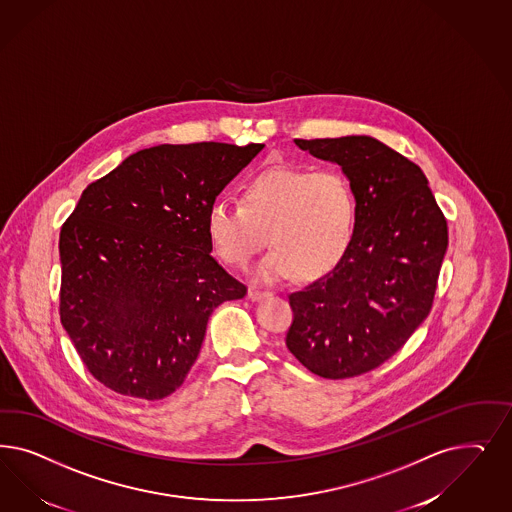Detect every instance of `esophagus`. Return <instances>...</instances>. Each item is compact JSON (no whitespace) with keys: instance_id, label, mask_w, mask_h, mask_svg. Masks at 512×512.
Masks as SVG:
<instances>
[{"instance_id":"esophagus-1","label":"esophagus","mask_w":512,"mask_h":512,"mask_svg":"<svg viewBox=\"0 0 512 512\" xmlns=\"http://www.w3.org/2000/svg\"><path fill=\"white\" fill-rule=\"evenodd\" d=\"M271 296V292L267 290H260V288H248V299L252 301H258V299H264V297Z\"/></svg>"}]
</instances>
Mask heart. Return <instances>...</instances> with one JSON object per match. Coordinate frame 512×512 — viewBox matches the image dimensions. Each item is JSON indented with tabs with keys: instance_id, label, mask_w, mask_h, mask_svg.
Instances as JSON below:
<instances>
[{
	"instance_id": "obj_1",
	"label": "heart",
	"mask_w": 512,
	"mask_h": 512,
	"mask_svg": "<svg viewBox=\"0 0 512 512\" xmlns=\"http://www.w3.org/2000/svg\"><path fill=\"white\" fill-rule=\"evenodd\" d=\"M241 205L216 201L207 211V235L218 258L247 267L273 248L256 277L271 282L297 273L318 279L339 264L354 239L356 196L337 169L273 167L241 188Z\"/></svg>"
}]
</instances>
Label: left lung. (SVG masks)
Returning <instances> with one entry per match:
<instances>
[{"mask_svg":"<svg viewBox=\"0 0 512 512\" xmlns=\"http://www.w3.org/2000/svg\"><path fill=\"white\" fill-rule=\"evenodd\" d=\"M341 165L356 196L345 258L290 294L286 347L322 379H350L392 358L426 320L448 247L443 211L418 165L367 135L296 139Z\"/></svg>","mask_w":512,"mask_h":512,"instance_id":"8db88e82","label":"left lung"}]
</instances>
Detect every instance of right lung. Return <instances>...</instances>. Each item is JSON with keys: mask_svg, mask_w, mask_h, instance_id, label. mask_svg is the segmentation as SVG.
Here are the masks:
<instances>
[{"mask_svg": "<svg viewBox=\"0 0 512 512\" xmlns=\"http://www.w3.org/2000/svg\"><path fill=\"white\" fill-rule=\"evenodd\" d=\"M264 147L158 145L86 186L60 231V320L109 390L173 394L211 313L247 294L211 256L207 211Z\"/></svg>", "mask_w": 512, "mask_h": 512, "instance_id": "right-lung-1", "label": "right lung"}]
</instances>
